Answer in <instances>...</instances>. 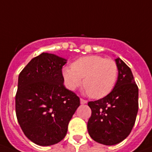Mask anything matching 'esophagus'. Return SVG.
Instances as JSON below:
<instances>
[{
	"label": "esophagus",
	"instance_id": "obj_1",
	"mask_svg": "<svg viewBox=\"0 0 152 152\" xmlns=\"http://www.w3.org/2000/svg\"><path fill=\"white\" fill-rule=\"evenodd\" d=\"M80 103L81 104H86L87 102V101L86 99H83L80 98Z\"/></svg>",
	"mask_w": 152,
	"mask_h": 152
}]
</instances>
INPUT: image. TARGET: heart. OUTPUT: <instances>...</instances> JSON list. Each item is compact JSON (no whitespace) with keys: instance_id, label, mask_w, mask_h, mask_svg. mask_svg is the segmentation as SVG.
<instances>
[{"instance_id":"obj_1","label":"heart","mask_w":152,"mask_h":152,"mask_svg":"<svg viewBox=\"0 0 152 152\" xmlns=\"http://www.w3.org/2000/svg\"><path fill=\"white\" fill-rule=\"evenodd\" d=\"M62 75L66 87L74 90L81 84L87 94L99 99L109 94L115 87L118 75L116 62L101 56L92 55L80 57L65 67Z\"/></svg>"}]
</instances>
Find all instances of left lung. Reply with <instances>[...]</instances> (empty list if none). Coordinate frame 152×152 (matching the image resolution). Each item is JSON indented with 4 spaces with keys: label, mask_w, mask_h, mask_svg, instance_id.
I'll return each mask as SVG.
<instances>
[{
    "label": "left lung",
    "mask_w": 152,
    "mask_h": 152,
    "mask_svg": "<svg viewBox=\"0 0 152 152\" xmlns=\"http://www.w3.org/2000/svg\"><path fill=\"white\" fill-rule=\"evenodd\" d=\"M118 78L109 94L88 105L92 113L87 130L94 141L113 145L125 140L131 132L139 108V89L131 70L121 59H116Z\"/></svg>",
    "instance_id": "1"
}]
</instances>
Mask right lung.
Wrapping results in <instances>:
<instances>
[{
	"instance_id": "obj_1",
	"label": "right lung",
	"mask_w": 152,
	"mask_h": 152,
	"mask_svg": "<svg viewBox=\"0 0 152 152\" xmlns=\"http://www.w3.org/2000/svg\"><path fill=\"white\" fill-rule=\"evenodd\" d=\"M66 59L43 53L22 69L18 79L16 115L26 137L48 146L64 139L80 98L64 86Z\"/></svg>"
}]
</instances>
